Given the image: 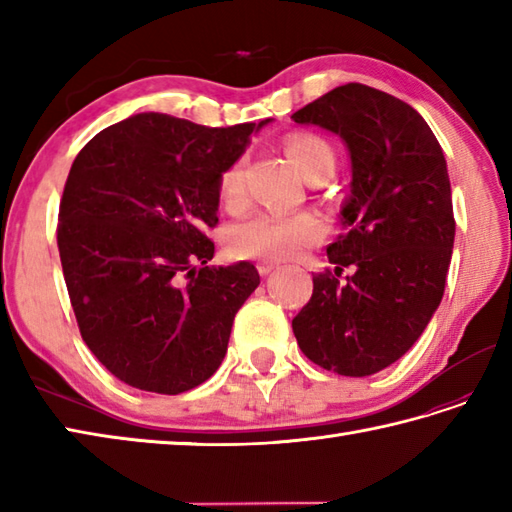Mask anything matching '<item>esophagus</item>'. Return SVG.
<instances>
[{
  "label": "esophagus",
  "mask_w": 512,
  "mask_h": 512,
  "mask_svg": "<svg viewBox=\"0 0 512 512\" xmlns=\"http://www.w3.org/2000/svg\"><path fill=\"white\" fill-rule=\"evenodd\" d=\"M277 268H279V262H273V259H264V262L257 264L259 275H270V273H273V270H277Z\"/></svg>",
  "instance_id": "esophagus-1"
}]
</instances>
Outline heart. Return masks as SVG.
I'll list each match as a JSON object with an SVG mask.
<instances>
[{
    "instance_id": "heart-1",
    "label": "heart",
    "mask_w": 512,
    "mask_h": 512,
    "mask_svg": "<svg viewBox=\"0 0 512 512\" xmlns=\"http://www.w3.org/2000/svg\"><path fill=\"white\" fill-rule=\"evenodd\" d=\"M286 154L303 176L334 171L336 154L323 136L299 132L286 138ZM217 195L228 211L242 209L246 202L244 160L235 158L217 176ZM325 224L317 213H257L228 231V248L244 259H286L321 239Z\"/></svg>"
}]
</instances>
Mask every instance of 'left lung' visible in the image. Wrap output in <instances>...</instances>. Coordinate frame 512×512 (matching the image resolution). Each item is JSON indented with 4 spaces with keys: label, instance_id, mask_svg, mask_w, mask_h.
Masks as SVG:
<instances>
[{
    "label": "left lung",
    "instance_id": "1",
    "mask_svg": "<svg viewBox=\"0 0 512 512\" xmlns=\"http://www.w3.org/2000/svg\"><path fill=\"white\" fill-rule=\"evenodd\" d=\"M292 121L339 134L352 156L347 231L328 246L334 270L312 275L292 332L328 372L372 376L420 339L442 301L455 237L447 160L411 105L363 83L339 85ZM347 265L357 270L341 282Z\"/></svg>",
    "mask_w": 512,
    "mask_h": 512
}]
</instances>
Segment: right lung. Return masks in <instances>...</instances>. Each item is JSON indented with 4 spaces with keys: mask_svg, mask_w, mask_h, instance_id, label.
<instances>
[{
    "mask_svg": "<svg viewBox=\"0 0 512 512\" xmlns=\"http://www.w3.org/2000/svg\"><path fill=\"white\" fill-rule=\"evenodd\" d=\"M253 129L136 114L74 158L57 226L65 286L85 345L125 385L176 396L222 365L259 273L211 268L209 231L217 176Z\"/></svg>",
    "mask_w": 512,
    "mask_h": 512,
    "instance_id": "1",
    "label": "right lung"
}]
</instances>
